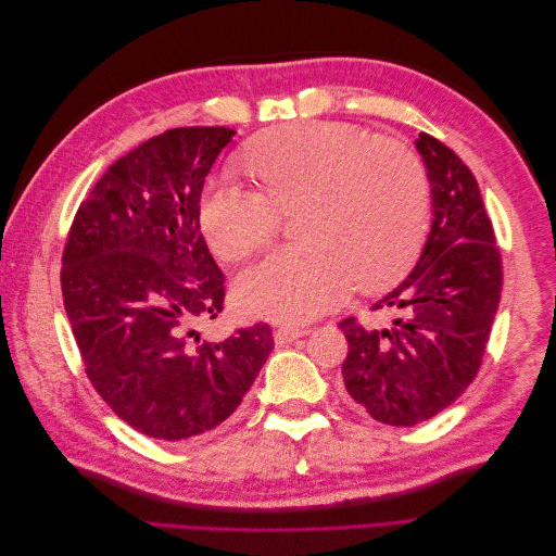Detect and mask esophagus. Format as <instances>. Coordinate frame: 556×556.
Masks as SVG:
<instances>
[{
    "label": "esophagus",
    "instance_id": "34e87169",
    "mask_svg": "<svg viewBox=\"0 0 556 556\" xmlns=\"http://www.w3.org/2000/svg\"><path fill=\"white\" fill-rule=\"evenodd\" d=\"M308 331L306 329H292V327H278L274 331V341L278 345H285V343H292L296 339H301V336H306Z\"/></svg>",
    "mask_w": 556,
    "mask_h": 556
}]
</instances>
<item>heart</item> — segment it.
I'll return each mask as SVG.
<instances>
[{
	"label": "heart",
	"instance_id": "heart-1",
	"mask_svg": "<svg viewBox=\"0 0 556 556\" xmlns=\"http://www.w3.org/2000/svg\"><path fill=\"white\" fill-rule=\"evenodd\" d=\"M243 164L257 192L208 185L199 227L215 257L241 262L292 217L282 248L233 285L243 315L282 325L336 308L357 288H390L415 262L429 225V180L410 148L350 123L301 121L252 139Z\"/></svg>",
	"mask_w": 556,
	"mask_h": 556
}]
</instances>
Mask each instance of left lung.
<instances>
[{"label":"left lung","instance_id":"obj_1","mask_svg":"<svg viewBox=\"0 0 556 556\" xmlns=\"http://www.w3.org/2000/svg\"><path fill=\"white\" fill-rule=\"evenodd\" d=\"M427 164L433 223L417 266L371 311L384 329L357 317L339 323L348 339L343 384L378 422L415 427L445 410L478 376L501 299L503 266L476 176L439 139L415 141Z\"/></svg>","mask_w":556,"mask_h":556}]
</instances>
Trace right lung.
<instances>
[{"mask_svg": "<svg viewBox=\"0 0 556 556\" xmlns=\"http://www.w3.org/2000/svg\"><path fill=\"white\" fill-rule=\"evenodd\" d=\"M229 127H178L113 162L80 201L62 252V296L86 374L150 439L190 441L239 408L274 350L271 327L199 341L225 276L199 231V199Z\"/></svg>", "mask_w": 556, "mask_h": 556, "instance_id": "right-lung-1", "label": "right lung"}]
</instances>
